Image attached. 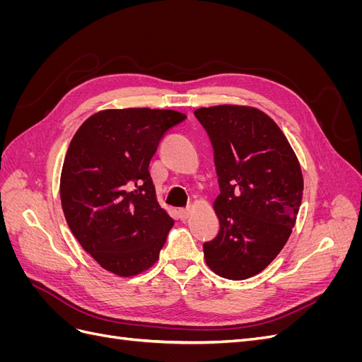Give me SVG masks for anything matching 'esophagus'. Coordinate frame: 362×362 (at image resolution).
I'll return each instance as SVG.
<instances>
[{"mask_svg":"<svg viewBox=\"0 0 362 362\" xmlns=\"http://www.w3.org/2000/svg\"><path fill=\"white\" fill-rule=\"evenodd\" d=\"M189 216H190L189 208H181V210L178 211V217L181 218V221H185V218H189Z\"/></svg>","mask_w":362,"mask_h":362,"instance_id":"obj_1","label":"esophagus"}]
</instances>
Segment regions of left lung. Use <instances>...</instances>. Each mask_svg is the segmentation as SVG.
I'll use <instances>...</instances> for the list:
<instances>
[{"instance_id":"obj_1","label":"left lung","mask_w":362,"mask_h":362,"mask_svg":"<svg viewBox=\"0 0 362 362\" xmlns=\"http://www.w3.org/2000/svg\"><path fill=\"white\" fill-rule=\"evenodd\" d=\"M196 119L210 136L221 194V231L204 243L208 267L242 281L264 270L287 243L303 192L300 164L281 128L258 108L202 107Z\"/></svg>"}]
</instances>
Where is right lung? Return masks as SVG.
<instances>
[{
  "label": "right lung",
  "mask_w": 362,
  "mask_h": 362,
  "mask_svg": "<svg viewBox=\"0 0 362 362\" xmlns=\"http://www.w3.org/2000/svg\"><path fill=\"white\" fill-rule=\"evenodd\" d=\"M185 115L124 108L90 116L64 157L60 199L72 234L103 269L134 276L158 259L173 218L156 198L149 161Z\"/></svg>",
  "instance_id": "obj_1"
}]
</instances>
